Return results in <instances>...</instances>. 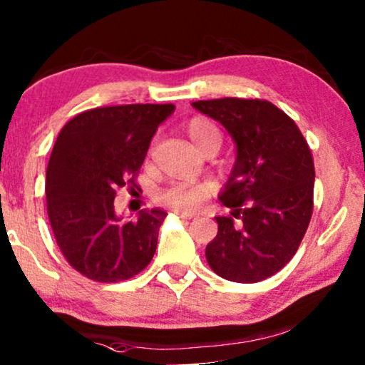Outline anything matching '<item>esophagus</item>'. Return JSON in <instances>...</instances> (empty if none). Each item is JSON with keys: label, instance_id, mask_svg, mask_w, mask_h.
<instances>
[{"label": "esophagus", "instance_id": "obj_1", "mask_svg": "<svg viewBox=\"0 0 365 365\" xmlns=\"http://www.w3.org/2000/svg\"><path fill=\"white\" fill-rule=\"evenodd\" d=\"M175 215H177V217H180V218H187V220H190V218H193V217H195V213H193V212H183V210H175Z\"/></svg>", "mask_w": 365, "mask_h": 365}]
</instances>
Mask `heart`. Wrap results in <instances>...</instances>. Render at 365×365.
I'll use <instances>...</instances> for the list:
<instances>
[{"mask_svg":"<svg viewBox=\"0 0 365 365\" xmlns=\"http://www.w3.org/2000/svg\"><path fill=\"white\" fill-rule=\"evenodd\" d=\"M187 135L200 152L208 148H220L222 145V132L212 120L205 117H195L185 127ZM210 188L207 185H192V183H175L158 195V200L163 205L175 210H192L207 197Z\"/></svg>","mask_w":365,"mask_h":365,"instance_id":"1","label":"heart"}]
</instances>
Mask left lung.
<instances>
[{"label": "left lung", "mask_w": 365, "mask_h": 365, "mask_svg": "<svg viewBox=\"0 0 365 365\" xmlns=\"http://www.w3.org/2000/svg\"><path fill=\"white\" fill-rule=\"evenodd\" d=\"M192 106L220 122L236 145L235 165L218 195L232 217H217L218 233L205 256L222 278L258 283L284 268L309 225L311 150L294 120L268 101L225 97Z\"/></svg>", "instance_id": "1"}]
</instances>
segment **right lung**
Listing matches in <instances>:
<instances>
[{"label": "right lung", "mask_w": 365, "mask_h": 365, "mask_svg": "<svg viewBox=\"0 0 365 365\" xmlns=\"http://www.w3.org/2000/svg\"><path fill=\"white\" fill-rule=\"evenodd\" d=\"M173 104H130L81 112L59 132L46 170L51 228L64 258L86 278L117 283L140 273L167 213L142 210L124 222L114 198L135 187L148 145Z\"/></svg>", "instance_id": "obj_1"}]
</instances>
